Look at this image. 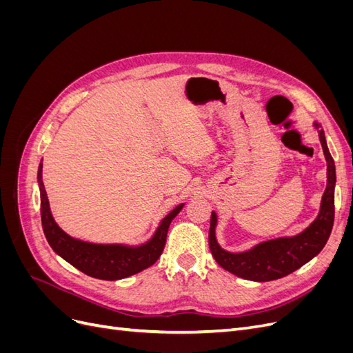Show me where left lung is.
Returning a JSON list of instances; mask_svg holds the SVG:
<instances>
[{"mask_svg": "<svg viewBox=\"0 0 353 353\" xmlns=\"http://www.w3.org/2000/svg\"><path fill=\"white\" fill-rule=\"evenodd\" d=\"M319 128L318 123H315ZM324 156L327 160V188L324 191L321 210L318 218L296 237L276 239L256 245L244 253L222 250L216 243V215L212 212L209 230V248L212 256L223 270L250 281H272L294 272L323 250L334 222V185L336 168L325 143L324 131H319Z\"/></svg>", "mask_w": 353, "mask_h": 353, "instance_id": "obj_1", "label": "left lung"}]
</instances>
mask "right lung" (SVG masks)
Segmentation results:
<instances>
[{
  "instance_id": "obj_1",
  "label": "right lung",
  "mask_w": 353,
  "mask_h": 353,
  "mask_svg": "<svg viewBox=\"0 0 353 353\" xmlns=\"http://www.w3.org/2000/svg\"><path fill=\"white\" fill-rule=\"evenodd\" d=\"M38 184L41 191V222L51 249L81 272L99 280H122L152 266L162 254L170 222L184 205L176 206L160 222L150 241L140 248H126L119 244H92L74 240L60 230L50 212L48 197L42 183V163L38 168Z\"/></svg>"
}]
</instances>
